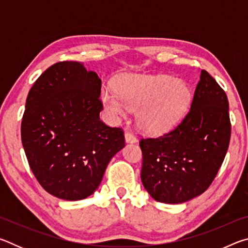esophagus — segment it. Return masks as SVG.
I'll return each instance as SVG.
<instances>
[{
    "instance_id": "34e87169",
    "label": "esophagus",
    "mask_w": 248,
    "mask_h": 248,
    "mask_svg": "<svg viewBox=\"0 0 248 248\" xmlns=\"http://www.w3.org/2000/svg\"><path fill=\"white\" fill-rule=\"evenodd\" d=\"M124 139H125V142H127V143H136V142H137V138L130 132L124 133Z\"/></svg>"
}]
</instances>
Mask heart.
I'll return each instance as SVG.
<instances>
[{"instance_id": "obj_1", "label": "heart", "mask_w": 248, "mask_h": 248, "mask_svg": "<svg viewBox=\"0 0 248 248\" xmlns=\"http://www.w3.org/2000/svg\"><path fill=\"white\" fill-rule=\"evenodd\" d=\"M115 87L105 85L100 99L105 110L114 119L136 110V123L144 133L158 136L170 131L187 115L192 103V91L180 78L170 75L124 74Z\"/></svg>"}]
</instances>
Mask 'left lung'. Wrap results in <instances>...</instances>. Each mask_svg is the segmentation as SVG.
I'll use <instances>...</instances> for the list:
<instances>
[{
  "label": "left lung",
  "instance_id": "1",
  "mask_svg": "<svg viewBox=\"0 0 248 248\" xmlns=\"http://www.w3.org/2000/svg\"><path fill=\"white\" fill-rule=\"evenodd\" d=\"M231 138L225 92L202 70L189 111L155 139H142L141 180L154 200L183 203L208 189L223 163Z\"/></svg>",
  "mask_w": 248,
  "mask_h": 248
}]
</instances>
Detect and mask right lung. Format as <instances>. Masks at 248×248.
Instances as JSON below:
<instances>
[{
	"label": "right lung",
	"instance_id": "add662e5",
	"mask_svg": "<svg viewBox=\"0 0 248 248\" xmlns=\"http://www.w3.org/2000/svg\"><path fill=\"white\" fill-rule=\"evenodd\" d=\"M100 89L96 72L63 61L46 70L28 93L22 143L35 177L57 198L75 201L94 194L124 146L123 129L99 118Z\"/></svg>",
	"mask_w": 248,
	"mask_h": 248
}]
</instances>
